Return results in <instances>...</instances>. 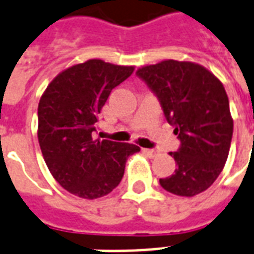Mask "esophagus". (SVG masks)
<instances>
[{
    "label": "esophagus",
    "mask_w": 254,
    "mask_h": 254,
    "mask_svg": "<svg viewBox=\"0 0 254 254\" xmlns=\"http://www.w3.org/2000/svg\"><path fill=\"white\" fill-rule=\"evenodd\" d=\"M142 152H144L148 157H156V156L159 155V151H156V149H145V148H144Z\"/></svg>",
    "instance_id": "esophagus-1"
}]
</instances>
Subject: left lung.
Listing matches in <instances>:
<instances>
[{"label":"left lung","instance_id":"8db88e82","mask_svg":"<svg viewBox=\"0 0 254 254\" xmlns=\"http://www.w3.org/2000/svg\"><path fill=\"white\" fill-rule=\"evenodd\" d=\"M137 75L159 97L167 121L180 140L171 152L176 170L160 186L179 196H195L217 180L227 160L233 136L229 98L221 80L194 62L163 60Z\"/></svg>","mask_w":254,"mask_h":254}]
</instances>
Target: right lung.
I'll return each instance as SVG.
<instances>
[{"label": "right lung", "mask_w": 254, "mask_h": 254, "mask_svg": "<svg viewBox=\"0 0 254 254\" xmlns=\"http://www.w3.org/2000/svg\"><path fill=\"white\" fill-rule=\"evenodd\" d=\"M134 65L101 59L74 64L56 75L37 108V138L54 179L71 194L97 199L116 189L134 144L94 138L98 114L112 90L127 79Z\"/></svg>", "instance_id": "right-lung-1"}]
</instances>
